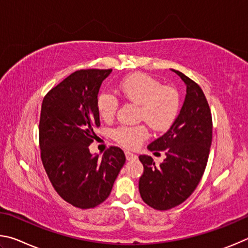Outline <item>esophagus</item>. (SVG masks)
I'll use <instances>...</instances> for the list:
<instances>
[{
	"label": "esophagus",
	"instance_id": "esophagus-1",
	"mask_svg": "<svg viewBox=\"0 0 248 248\" xmlns=\"http://www.w3.org/2000/svg\"><path fill=\"white\" fill-rule=\"evenodd\" d=\"M125 155H126V159L128 160V161H131V160H136L138 158L136 155L129 153V151H126V153H125Z\"/></svg>",
	"mask_w": 248,
	"mask_h": 248
}]
</instances>
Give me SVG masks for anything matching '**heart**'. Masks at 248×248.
I'll use <instances>...</instances> for the list:
<instances>
[{
  "label": "heart",
  "instance_id": "b5f03b06",
  "mask_svg": "<svg viewBox=\"0 0 248 248\" xmlns=\"http://www.w3.org/2000/svg\"><path fill=\"white\" fill-rule=\"evenodd\" d=\"M120 93L126 101L140 107L138 117L155 129H166L175 120L180 107V97L172 87L162 86L154 77L146 74H134L121 80L117 85ZM119 107L115 97L102 93L97 98V110L103 120L114 117ZM113 136L126 148H135L148 136L144 125L121 126Z\"/></svg>",
  "mask_w": 248,
  "mask_h": 248
}]
</instances>
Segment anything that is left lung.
<instances>
[{"mask_svg":"<svg viewBox=\"0 0 248 248\" xmlns=\"http://www.w3.org/2000/svg\"><path fill=\"white\" fill-rule=\"evenodd\" d=\"M186 85L180 114L169 131L147 147L150 151H166V159L157 166L150 155H140L144 173L140 193L155 210H169L181 205L201 182L212 140L209 104L196 82L175 69Z\"/></svg>","mask_w":248,"mask_h":248,"instance_id":"obj_1","label":"left lung"}]
</instances>
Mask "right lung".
<instances>
[{"label": "right lung", "instance_id": "1", "mask_svg": "<svg viewBox=\"0 0 248 248\" xmlns=\"http://www.w3.org/2000/svg\"><path fill=\"white\" fill-rule=\"evenodd\" d=\"M112 69H80L52 88L43 99L39 123L41 160L52 186L65 202L80 209L103 202L125 163L119 147L102 157L89 145L100 126L97 98Z\"/></svg>", "mask_w": 248, "mask_h": 248}]
</instances>
